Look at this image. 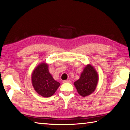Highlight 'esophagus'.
I'll list each match as a JSON object with an SVG mask.
<instances>
[{"label":"esophagus","mask_w":130,"mask_h":130,"mask_svg":"<svg viewBox=\"0 0 130 130\" xmlns=\"http://www.w3.org/2000/svg\"><path fill=\"white\" fill-rule=\"evenodd\" d=\"M63 83H70V80H64L62 81Z\"/></svg>","instance_id":"34e87169"}]
</instances>
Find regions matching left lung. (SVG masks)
Segmentation results:
<instances>
[{"mask_svg": "<svg viewBox=\"0 0 130 130\" xmlns=\"http://www.w3.org/2000/svg\"><path fill=\"white\" fill-rule=\"evenodd\" d=\"M99 80L98 73L92 65H87L81 73L80 78L74 83L78 93L83 97L95 91Z\"/></svg>", "mask_w": 130, "mask_h": 130, "instance_id": "8db88e82", "label": "left lung"}]
</instances>
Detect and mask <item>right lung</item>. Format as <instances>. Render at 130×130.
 <instances>
[{"mask_svg":"<svg viewBox=\"0 0 130 130\" xmlns=\"http://www.w3.org/2000/svg\"><path fill=\"white\" fill-rule=\"evenodd\" d=\"M31 82L35 91L44 98L52 96L60 85L53 79L48 70V64L45 62L40 63L33 70Z\"/></svg>","mask_w":130,"mask_h":130,"instance_id":"obj_1","label":"right lung"}]
</instances>
